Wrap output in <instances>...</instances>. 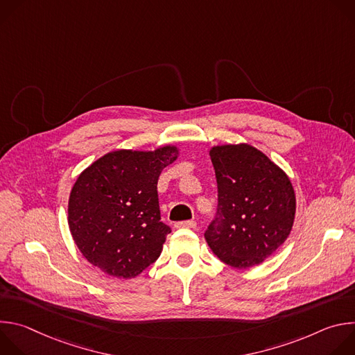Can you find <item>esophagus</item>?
<instances>
[{
	"instance_id": "obj_1",
	"label": "esophagus",
	"mask_w": 355,
	"mask_h": 355,
	"mask_svg": "<svg viewBox=\"0 0 355 355\" xmlns=\"http://www.w3.org/2000/svg\"><path fill=\"white\" fill-rule=\"evenodd\" d=\"M175 227L180 229V227H187V229H195L196 227V222L193 220H185V222H178L175 223Z\"/></svg>"
}]
</instances>
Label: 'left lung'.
Segmentation results:
<instances>
[{
    "mask_svg": "<svg viewBox=\"0 0 355 355\" xmlns=\"http://www.w3.org/2000/svg\"><path fill=\"white\" fill-rule=\"evenodd\" d=\"M218 212L205 232L225 264L245 270L261 264L288 239L296 212L289 177L247 143L214 146Z\"/></svg>",
    "mask_w": 355,
    "mask_h": 355,
    "instance_id": "left-lung-1",
    "label": "left lung"
}]
</instances>
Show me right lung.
I'll list each match as a JSON object with an SVG mask.
<instances>
[{"instance_id": "1", "label": "right lung", "mask_w": 355, "mask_h": 355, "mask_svg": "<svg viewBox=\"0 0 355 355\" xmlns=\"http://www.w3.org/2000/svg\"><path fill=\"white\" fill-rule=\"evenodd\" d=\"M180 150H115L77 178L69 227L88 263L115 278H135L162 254L171 229L160 219L157 181Z\"/></svg>"}]
</instances>
